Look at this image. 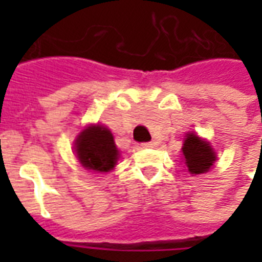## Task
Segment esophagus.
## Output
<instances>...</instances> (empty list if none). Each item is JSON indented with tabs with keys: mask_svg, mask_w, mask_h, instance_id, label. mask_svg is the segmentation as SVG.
Listing matches in <instances>:
<instances>
[{
	"mask_svg": "<svg viewBox=\"0 0 262 262\" xmlns=\"http://www.w3.org/2000/svg\"><path fill=\"white\" fill-rule=\"evenodd\" d=\"M155 145H156V143H152V141H151V143H144L141 147H143V148H154Z\"/></svg>",
	"mask_w": 262,
	"mask_h": 262,
	"instance_id": "1",
	"label": "esophagus"
}]
</instances>
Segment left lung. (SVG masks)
Listing matches in <instances>:
<instances>
[{
	"label": "left lung",
	"mask_w": 262,
	"mask_h": 262,
	"mask_svg": "<svg viewBox=\"0 0 262 262\" xmlns=\"http://www.w3.org/2000/svg\"><path fill=\"white\" fill-rule=\"evenodd\" d=\"M183 159L190 174H204L211 170L216 162V152L207 140L200 139L195 133H187L183 141Z\"/></svg>",
	"instance_id": "obj_1"
}]
</instances>
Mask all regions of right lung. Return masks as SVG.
Here are the masks:
<instances>
[{
  "label": "right lung",
  "mask_w": 262,
  "mask_h": 262,
  "mask_svg": "<svg viewBox=\"0 0 262 262\" xmlns=\"http://www.w3.org/2000/svg\"><path fill=\"white\" fill-rule=\"evenodd\" d=\"M75 154L83 167L96 172L111 171L119 159L113 133L102 125H90L80 132L75 141Z\"/></svg>",
  "instance_id": "add662e5"
}]
</instances>
